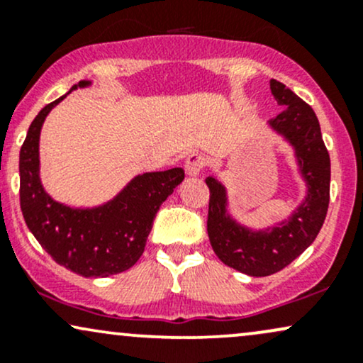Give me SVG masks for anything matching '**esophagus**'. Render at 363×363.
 Masks as SVG:
<instances>
[{"label": "esophagus", "instance_id": "34e87169", "mask_svg": "<svg viewBox=\"0 0 363 363\" xmlns=\"http://www.w3.org/2000/svg\"><path fill=\"white\" fill-rule=\"evenodd\" d=\"M203 167H205V157H203L201 153H191V155L186 158L184 169L189 177H198L199 174H201Z\"/></svg>", "mask_w": 363, "mask_h": 363}]
</instances>
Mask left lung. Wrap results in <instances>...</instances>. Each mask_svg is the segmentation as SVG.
Listing matches in <instances>:
<instances>
[{"label":"left lung","instance_id":"obj_1","mask_svg":"<svg viewBox=\"0 0 363 363\" xmlns=\"http://www.w3.org/2000/svg\"><path fill=\"white\" fill-rule=\"evenodd\" d=\"M274 101L283 111L268 128L291 148L303 198L283 218L264 228L240 223L230 211L227 186L206 177L210 187L208 237L223 264L249 277H269L289 266L318 237L329 205L331 162L311 106L277 80L269 82Z\"/></svg>","mask_w":363,"mask_h":363}]
</instances>
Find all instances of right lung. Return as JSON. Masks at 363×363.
Masks as SVG:
<instances>
[{
	"label": "right lung",
	"mask_w": 363,
	"mask_h": 363,
	"mask_svg": "<svg viewBox=\"0 0 363 363\" xmlns=\"http://www.w3.org/2000/svg\"><path fill=\"white\" fill-rule=\"evenodd\" d=\"M91 85L82 80L68 94ZM68 94L45 106L28 128L20 150V206L28 230L57 264L85 278H106L136 264L158 208L184 181V170L138 174L101 205L69 206L54 199L40 179V131Z\"/></svg>",
	"instance_id": "right-lung-1"
}]
</instances>
